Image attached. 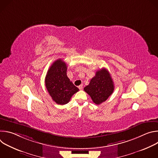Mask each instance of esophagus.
<instances>
[{
    "label": "esophagus",
    "mask_w": 158,
    "mask_h": 158,
    "mask_svg": "<svg viewBox=\"0 0 158 158\" xmlns=\"http://www.w3.org/2000/svg\"><path fill=\"white\" fill-rule=\"evenodd\" d=\"M78 88H79L80 90H82V88H83V85H82V84H81V85H79V86H78Z\"/></svg>",
    "instance_id": "34e87169"
}]
</instances>
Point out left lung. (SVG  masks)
Here are the masks:
<instances>
[{
	"label": "left lung",
	"mask_w": 158,
	"mask_h": 158,
	"mask_svg": "<svg viewBox=\"0 0 158 158\" xmlns=\"http://www.w3.org/2000/svg\"><path fill=\"white\" fill-rule=\"evenodd\" d=\"M114 89L113 81L105 68L98 71L89 85L84 88V91L91 96L93 101L97 105L106 101L113 93Z\"/></svg>",
	"instance_id": "obj_1"
}]
</instances>
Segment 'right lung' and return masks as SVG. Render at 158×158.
<instances>
[{
	"mask_svg": "<svg viewBox=\"0 0 158 158\" xmlns=\"http://www.w3.org/2000/svg\"><path fill=\"white\" fill-rule=\"evenodd\" d=\"M45 84L52 100L57 104L68 103L79 89L67 76V65L61 59L56 60L49 69Z\"/></svg>",
	"mask_w": 158,
	"mask_h": 158,
	"instance_id": "right-lung-1",
	"label": "right lung"
}]
</instances>
